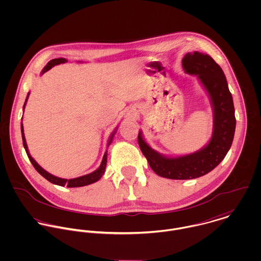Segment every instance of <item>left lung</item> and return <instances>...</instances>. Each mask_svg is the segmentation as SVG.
Instances as JSON below:
<instances>
[{
  "label": "left lung",
  "instance_id": "left-lung-1",
  "mask_svg": "<svg viewBox=\"0 0 261 261\" xmlns=\"http://www.w3.org/2000/svg\"><path fill=\"white\" fill-rule=\"evenodd\" d=\"M182 66L188 74L197 75L209 94L213 108V132L210 142L201 149L180 156H166L151 149L139 133V145L151 170L163 178L189 180L215 169L231 148L236 119L232 95L221 67L208 54L187 53Z\"/></svg>",
  "mask_w": 261,
  "mask_h": 261
}]
</instances>
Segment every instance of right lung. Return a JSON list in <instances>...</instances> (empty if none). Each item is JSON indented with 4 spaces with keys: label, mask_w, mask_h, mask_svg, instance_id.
Returning a JSON list of instances; mask_svg holds the SVG:
<instances>
[{
    "label": "right lung",
    "mask_w": 261,
    "mask_h": 261,
    "mask_svg": "<svg viewBox=\"0 0 261 261\" xmlns=\"http://www.w3.org/2000/svg\"><path fill=\"white\" fill-rule=\"evenodd\" d=\"M67 62V59L65 58H56V59H52L50 60L47 65L43 68L41 74H44L46 71H48L49 69H51L53 66L55 65H58V64H61V63H66ZM29 94L30 92H28V95L26 97V100H25V103H24V107H23V111L25 110V106L27 103V100H28V97H29ZM116 129L117 127L113 130V133L110 138V141L108 143V147L112 144V139H113V136L114 134L116 133ZM21 133H22V140H23V146L25 148V150L27 152V155L30 160V162L32 163V165L34 166V168L36 169L38 173L43 176L46 180H48L49 182H51L52 184H55V185H58V186L64 187L67 186L68 188H75V187H83L87 186V185H90L92 183H95L97 182L103 175L105 171H106V167H107V162H108V150H106L105 154H103V158H102V161H101V164L99 166L98 169H96L94 172L90 173V174H87V175H84V176H81V177H78V178H74V179H62V178H58L50 173H48L47 171H45L42 167H40L37 164V162L31 156L30 152H29V149L27 147V144H26V140H25V135H24V127H23V123H21Z\"/></svg>",
    "instance_id": "add662e5"
}]
</instances>
